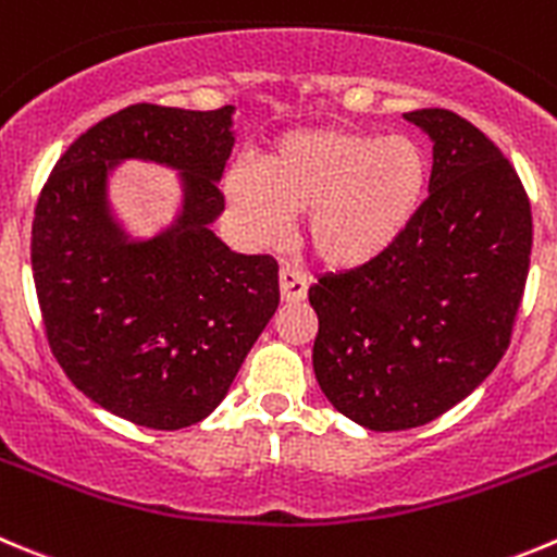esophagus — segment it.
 Segmentation results:
<instances>
[{
  "label": "esophagus",
  "instance_id": "1",
  "mask_svg": "<svg viewBox=\"0 0 557 557\" xmlns=\"http://www.w3.org/2000/svg\"><path fill=\"white\" fill-rule=\"evenodd\" d=\"M308 277L302 272H296L290 267H280V294H283L285 302H302L308 296Z\"/></svg>",
  "mask_w": 557,
  "mask_h": 557
}]
</instances>
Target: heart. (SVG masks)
<instances>
[{"label":"heart","instance_id":"b5f03b06","mask_svg":"<svg viewBox=\"0 0 557 557\" xmlns=\"http://www.w3.org/2000/svg\"><path fill=\"white\" fill-rule=\"evenodd\" d=\"M429 156L407 134L355 126L294 128L261 153V173L233 168L227 206L249 238L277 242L285 216L302 214V244L335 272L376 263L418 220Z\"/></svg>","mask_w":557,"mask_h":557}]
</instances>
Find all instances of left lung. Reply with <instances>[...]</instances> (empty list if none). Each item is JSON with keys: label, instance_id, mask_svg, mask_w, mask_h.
Returning <instances> with one entry per match:
<instances>
[{"label": "left lung", "instance_id": "1", "mask_svg": "<svg viewBox=\"0 0 557 557\" xmlns=\"http://www.w3.org/2000/svg\"><path fill=\"white\" fill-rule=\"evenodd\" d=\"M404 117L434 139L418 220L376 263L310 285L315 379L371 431L429 423L495 371L533 247L528 191L500 148L450 109Z\"/></svg>", "mask_w": 557, "mask_h": 557}]
</instances>
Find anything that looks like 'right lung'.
<instances>
[{
    "label": "right lung",
    "instance_id": "1",
    "mask_svg": "<svg viewBox=\"0 0 557 557\" xmlns=\"http://www.w3.org/2000/svg\"><path fill=\"white\" fill-rule=\"evenodd\" d=\"M231 112L109 114L60 156L35 206L29 252L51 355L98 407L145 429L214 412L280 305L277 261L233 252L208 227L225 208ZM123 158L185 170L173 232L128 245L108 220L102 181Z\"/></svg>",
    "mask_w": 557,
    "mask_h": 557
}]
</instances>
